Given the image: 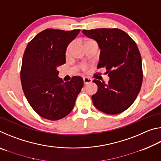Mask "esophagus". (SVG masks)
I'll use <instances>...</instances> for the list:
<instances>
[{
  "instance_id": "obj_1",
  "label": "esophagus",
  "mask_w": 161,
  "mask_h": 161,
  "mask_svg": "<svg viewBox=\"0 0 161 161\" xmlns=\"http://www.w3.org/2000/svg\"><path fill=\"white\" fill-rule=\"evenodd\" d=\"M83 81H84V84H87L89 83H91L92 81V80L89 77H84L83 78Z\"/></svg>"
}]
</instances>
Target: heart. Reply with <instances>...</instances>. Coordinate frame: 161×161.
Segmentation results:
<instances>
[{"mask_svg": "<svg viewBox=\"0 0 161 161\" xmlns=\"http://www.w3.org/2000/svg\"><path fill=\"white\" fill-rule=\"evenodd\" d=\"M94 42V41H93V40H86V41L85 42V44H86V43H89V42ZM72 44H71V45H69V47H68L67 50V54H69V53L71 48H72ZM82 69H86V67H85V66H83V67H82Z\"/></svg>", "mask_w": 161, "mask_h": 161, "instance_id": "1", "label": "heart"}]
</instances>
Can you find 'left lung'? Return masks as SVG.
Listing matches in <instances>:
<instances>
[{
  "mask_svg": "<svg viewBox=\"0 0 161 161\" xmlns=\"http://www.w3.org/2000/svg\"><path fill=\"white\" fill-rule=\"evenodd\" d=\"M83 34L98 43L101 49L97 68L105 67L108 83L94 80L98 90L92 95L97 109L118 114L129 108L141 90L143 80L141 56L136 42L117 28L83 30Z\"/></svg>",
  "mask_w": 161,
  "mask_h": 161,
  "instance_id": "obj_1",
  "label": "left lung"
}]
</instances>
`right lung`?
I'll list each match as a JSON object with an SVG mask.
<instances>
[{
  "instance_id": "right-lung-1",
  "label": "right lung",
  "mask_w": 161,
  "mask_h": 161,
  "mask_svg": "<svg viewBox=\"0 0 161 161\" xmlns=\"http://www.w3.org/2000/svg\"><path fill=\"white\" fill-rule=\"evenodd\" d=\"M80 32L46 29L27 45L20 71L22 87L30 105L42 118L57 121L67 116L83 87L80 76L64 82L58 70L66 62L68 45Z\"/></svg>"
}]
</instances>
